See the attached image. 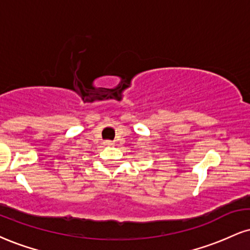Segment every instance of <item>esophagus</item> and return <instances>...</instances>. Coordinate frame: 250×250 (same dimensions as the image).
Masks as SVG:
<instances>
[{"label":"esophagus","mask_w":250,"mask_h":250,"mask_svg":"<svg viewBox=\"0 0 250 250\" xmlns=\"http://www.w3.org/2000/svg\"><path fill=\"white\" fill-rule=\"evenodd\" d=\"M104 146H114V142H112V141H104Z\"/></svg>","instance_id":"esophagus-1"}]
</instances>
